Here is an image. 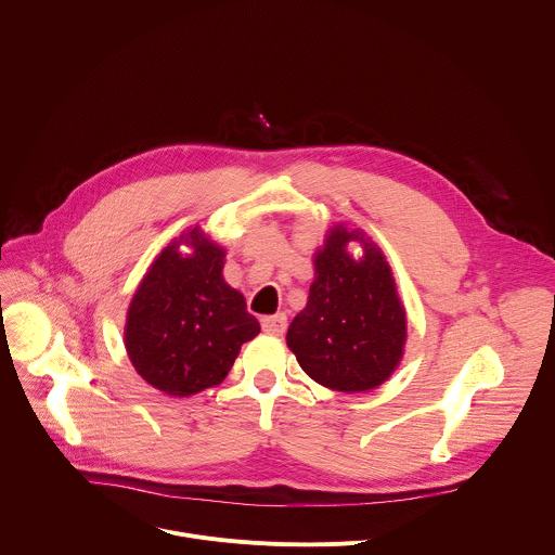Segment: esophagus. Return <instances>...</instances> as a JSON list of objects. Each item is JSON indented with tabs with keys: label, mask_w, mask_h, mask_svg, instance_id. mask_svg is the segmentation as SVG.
<instances>
[{
	"label": "esophagus",
	"mask_w": 555,
	"mask_h": 555,
	"mask_svg": "<svg viewBox=\"0 0 555 555\" xmlns=\"http://www.w3.org/2000/svg\"><path fill=\"white\" fill-rule=\"evenodd\" d=\"M261 327L266 334L270 336H283L287 330V319L285 313H274V315H263L261 319Z\"/></svg>",
	"instance_id": "obj_1"
}]
</instances>
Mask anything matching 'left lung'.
I'll return each instance as SVG.
<instances>
[{
	"mask_svg": "<svg viewBox=\"0 0 555 555\" xmlns=\"http://www.w3.org/2000/svg\"><path fill=\"white\" fill-rule=\"evenodd\" d=\"M349 243H360L353 258ZM406 309L379 246L360 228L334 223L313 253L307 305L287 330L300 369L332 390L364 392L400 366Z\"/></svg>",
	"mask_w": 555,
	"mask_h": 555,
	"instance_id": "left-lung-1",
	"label": "left lung"
}]
</instances>
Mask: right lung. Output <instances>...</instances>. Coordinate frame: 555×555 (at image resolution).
<instances>
[{"label": "right lung", "instance_id": "right-lung-1", "mask_svg": "<svg viewBox=\"0 0 555 555\" xmlns=\"http://www.w3.org/2000/svg\"><path fill=\"white\" fill-rule=\"evenodd\" d=\"M225 250L195 225L153 259L125 321V349L138 375L171 398L223 382L261 325L223 279Z\"/></svg>", "mask_w": 555, "mask_h": 555}]
</instances>
